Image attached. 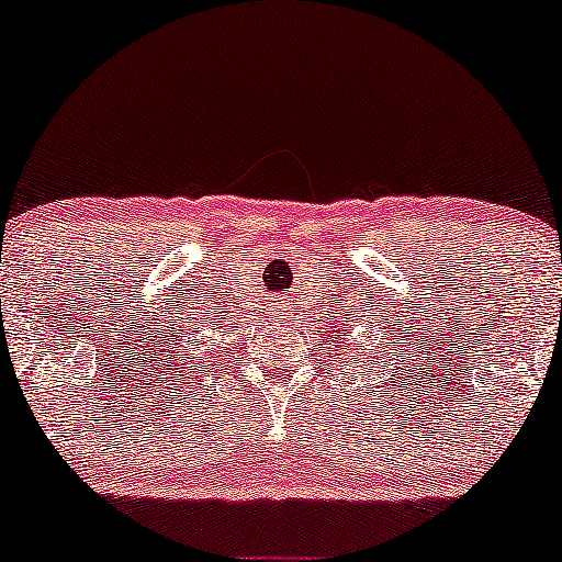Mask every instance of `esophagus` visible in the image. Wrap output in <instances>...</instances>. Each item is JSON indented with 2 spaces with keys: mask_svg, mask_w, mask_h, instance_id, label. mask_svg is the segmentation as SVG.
Segmentation results:
<instances>
[{
  "mask_svg": "<svg viewBox=\"0 0 562 562\" xmlns=\"http://www.w3.org/2000/svg\"><path fill=\"white\" fill-rule=\"evenodd\" d=\"M281 311H283V308H279V314H281Z\"/></svg>",
  "mask_w": 562,
  "mask_h": 562,
  "instance_id": "esophagus-1",
  "label": "esophagus"
}]
</instances>
